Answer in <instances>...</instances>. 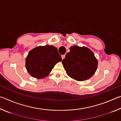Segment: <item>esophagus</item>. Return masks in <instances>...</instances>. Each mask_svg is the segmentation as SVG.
Here are the masks:
<instances>
[{
	"label": "esophagus",
	"mask_w": 121,
	"mask_h": 121,
	"mask_svg": "<svg viewBox=\"0 0 121 121\" xmlns=\"http://www.w3.org/2000/svg\"><path fill=\"white\" fill-rule=\"evenodd\" d=\"M65 54H64V55H62V56H61V58H62V59H65Z\"/></svg>",
	"instance_id": "obj_1"
}]
</instances>
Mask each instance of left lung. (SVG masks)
I'll list each match as a JSON object with an SVG mask.
<instances>
[{
	"label": "left lung",
	"mask_w": 121,
	"mask_h": 121,
	"mask_svg": "<svg viewBox=\"0 0 121 121\" xmlns=\"http://www.w3.org/2000/svg\"><path fill=\"white\" fill-rule=\"evenodd\" d=\"M62 62L69 76L79 81L91 77L98 65L92 51L85 47L78 46L70 47V52L67 53Z\"/></svg>",
	"instance_id": "left-lung-1"
}]
</instances>
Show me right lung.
<instances>
[{"label": "right lung", "instance_id": "right-lung-1", "mask_svg": "<svg viewBox=\"0 0 121 121\" xmlns=\"http://www.w3.org/2000/svg\"><path fill=\"white\" fill-rule=\"evenodd\" d=\"M58 48L53 45L38 46L28 53L26 60V67L32 77L43 78L47 76L54 65L61 61Z\"/></svg>", "mask_w": 121, "mask_h": 121}]
</instances>
